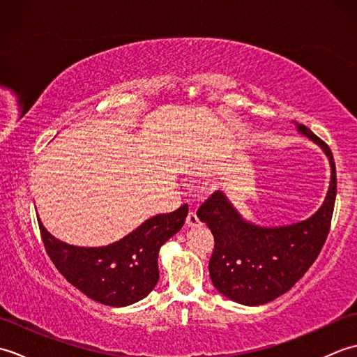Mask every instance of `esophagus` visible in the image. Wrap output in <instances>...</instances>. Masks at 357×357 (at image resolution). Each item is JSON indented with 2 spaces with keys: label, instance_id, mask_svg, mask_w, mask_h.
I'll return each instance as SVG.
<instances>
[{
  "label": "esophagus",
  "instance_id": "1",
  "mask_svg": "<svg viewBox=\"0 0 357 357\" xmlns=\"http://www.w3.org/2000/svg\"><path fill=\"white\" fill-rule=\"evenodd\" d=\"M185 224H187L188 227H192V229H195V227H199V225H201V221H199V218H198V215L195 213V211H190V213L187 215Z\"/></svg>",
  "mask_w": 357,
  "mask_h": 357
}]
</instances>
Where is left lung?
<instances>
[{"mask_svg": "<svg viewBox=\"0 0 357 357\" xmlns=\"http://www.w3.org/2000/svg\"><path fill=\"white\" fill-rule=\"evenodd\" d=\"M298 132L328 156L331 181L321 208L298 224L261 227L245 221L222 192L198 208V218L213 233L215 250L208 270L216 290L242 305H262L298 282L312 267L328 236L336 201V165L330 147L308 127Z\"/></svg>", "mask_w": 357, "mask_h": 357, "instance_id": "left-lung-1", "label": "left lung"}]
</instances>
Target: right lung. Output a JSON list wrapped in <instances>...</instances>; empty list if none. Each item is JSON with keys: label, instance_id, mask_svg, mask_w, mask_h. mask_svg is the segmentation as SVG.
<instances>
[{"label": "right lung", "instance_id": "add662e5", "mask_svg": "<svg viewBox=\"0 0 357 357\" xmlns=\"http://www.w3.org/2000/svg\"><path fill=\"white\" fill-rule=\"evenodd\" d=\"M188 213L184 204L167 215L147 219L126 238L105 247H75L58 241L38 218L41 238L59 273L87 298L110 307L135 304L153 290L158 253L165 241L181 230Z\"/></svg>", "mask_w": 357, "mask_h": 357}]
</instances>
